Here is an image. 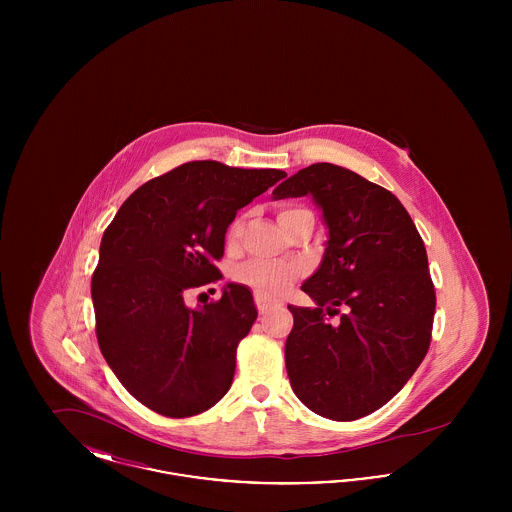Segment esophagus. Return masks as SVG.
Masks as SVG:
<instances>
[{
    "mask_svg": "<svg viewBox=\"0 0 512 512\" xmlns=\"http://www.w3.org/2000/svg\"><path fill=\"white\" fill-rule=\"evenodd\" d=\"M255 305H257V311H259L261 315H265V313H268V311L276 305V301H274V299H268V297L261 295V293H255Z\"/></svg>",
    "mask_w": 512,
    "mask_h": 512,
    "instance_id": "obj_1",
    "label": "esophagus"
}]
</instances>
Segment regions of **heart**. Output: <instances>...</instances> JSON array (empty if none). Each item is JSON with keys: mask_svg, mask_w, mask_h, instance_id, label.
Listing matches in <instances>:
<instances>
[{"mask_svg": "<svg viewBox=\"0 0 512 512\" xmlns=\"http://www.w3.org/2000/svg\"><path fill=\"white\" fill-rule=\"evenodd\" d=\"M297 207H284L278 213V220L284 215H288L290 211ZM245 217H238L226 232V244L236 245L240 242V238L244 236ZM301 267L293 265V263H272V261H251L245 263L236 270V280L242 282L245 286H249L255 293L261 295H278L284 292L286 288H290L293 282L301 276Z\"/></svg>", "mask_w": 512, "mask_h": 512, "instance_id": "1", "label": "heart"}]
</instances>
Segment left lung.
I'll use <instances>...</instances> for the list:
<instances>
[{
	"label": "left lung",
	"instance_id": "8db88e82",
	"mask_svg": "<svg viewBox=\"0 0 512 512\" xmlns=\"http://www.w3.org/2000/svg\"><path fill=\"white\" fill-rule=\"evenodd\" d=\"M274 197L313 195L330 240L301 286L317 307H290L286 368L313 413L357 420L384 407L428 353L436 290L426 247L401 201L357 172L315 163ZM346 313L338 323L327 318Z\"/></svg>",
	"mask_w": 512,
	"mask_h": 512
}]
</instances>
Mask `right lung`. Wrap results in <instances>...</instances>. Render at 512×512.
I'll return each mask as SVG.
<instances>
[{
	"label": "right lung",
	"mask_w": 512,
	"mask_h": 512,
	"mask_svg": "<svg viewBox=\"0 0 512 512\" xmlns=\"http://www.w3.org/2000/svg\"><path fill=\"white\" fill-rule=\"evenodd\" d=\"M284 176L190 161L140 186L107 226L92 276L96 336L107 365L147 409L194 416L230 388L238 343L257 318L251 292L228 284L201 309L184 297L219 282L226 228Z\"/></svg>",
	"instance_id": "obj_1"
}]
</instances>
